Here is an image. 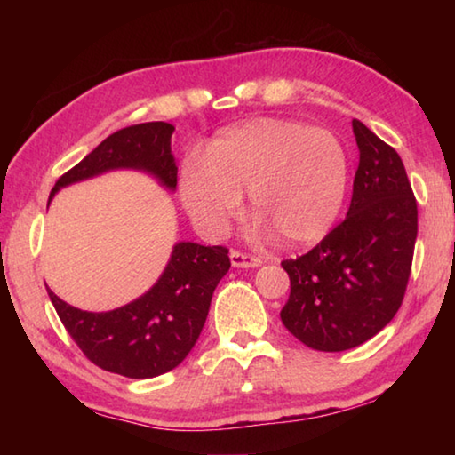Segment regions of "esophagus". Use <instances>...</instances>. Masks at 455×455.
Returning a JSON list of instances; mask_svg holds the SVG:
<instances>
[{"label":"esophagus","mask_w":455,"mask_h":455,"mask_svg":"<svg viewBox=\"0 0 455 455\" xmlns=\"http://www.w3.org/2000/svg\"><path fill=\"white\" fill-rule=\"evenodd\" d=\"M230 263H233V267H241V268H255L263 263V260H260V257L249 255V252H241L233 249L230 251Z\"/></svg>","instance_id":"esophagus-1"}]
</instances>
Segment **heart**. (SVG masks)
<instances>
[{
	"mask_svg": "<svg viewBox=\"0 0 455 455\" xmlns=\"http://www.w3.org/2000/svg\"><path fill=\"white\" fill-rule=\"evenodd\" d=\"M349 160L339 138L299 122L260 118L214 138L184 160L180 196L206 236H220L249 190L255 217L287 244L325 236L343 209Z\"/></svg>",
	"mask_w": 455,
	"mask_h": 455,
	"instance_id": "obj_1",
	"label": "heart"
}]
</instances>
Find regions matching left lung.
Wrapping results in <instances>:
<instances>
[{"instance_id":"1","label":"left lung","mask_w":455,"mask_h":455,"mask_svg":"<svg viewBox=\"0 0 455 455\" xmlns=\"http://www.w3.org/2000/svg\"><path fill=\"white\" fill-rule=\"evenodd\" d=\"M359 166L347 217L307 255L283 260L291 295L281 321L317 351L375 337L405 297L418 236V203L399 154L353 120Z\"/></svg>"}]
</instances>
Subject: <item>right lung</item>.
<instances>
[{"label":"right lung","mask_w":455,"mask_h":455,"mask_svg":"<svg viewBox=\"0 0 455 455\" xmlns=\"http://www.w3.org/2000/svg\"><path fill=\"white\" fill-rule=\"evenodd\" d=\"M174 126L144 122L122 128L58 179L50 200L66 184L114 168H138L176 188L171 152ZM227 246L179 243L158 283L136 301L108 313H88L61 301L48 289L52 305L76 345L92 363L110 373L148 379L171 371L195 347L211 309L212 292L228 273Z\"/></svg>","instance_id":"obj_1"}]
</instances>
